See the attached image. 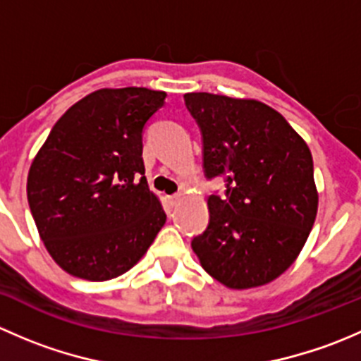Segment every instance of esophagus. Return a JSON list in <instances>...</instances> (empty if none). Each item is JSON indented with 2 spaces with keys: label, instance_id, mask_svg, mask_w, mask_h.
<instances>
[{
  "label": "esophagus",
  "instance_id": "34e87169",
  "mask_svg": "<svg viewBox=\"0 0 361 361\" xmlns=\"http://www.w3.org/2000/svg\"><path fill=\"white\" fill-rule=\"evenodd\" d=\"M180 201H181V194H174V195H171V197H169L171 206H176V204Z\"/></svg>",
  "mask_w": 361,
  "mask_h": 361
}]
</instances>
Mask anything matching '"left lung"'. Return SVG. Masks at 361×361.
Segmentation results:
<instances>
[{
	"label": "left lung",
	"instance_id": "left-lung-1",
	"mask_svg": "<svg viewBox=\"0 0 361 361\" xmlns=\"http://www.w3.org/2000/svg\"><path fill=\"white\" fill-rule=\"evenodd\" d=\"M204 143L207 178L227 176L207 199L209 225L192 241L202 269L231 290L274 281L297 260L316 213L307 143L281 113L257 99L185 94Z\"/></svg>",
	"mask_w": 361,
	"mask_h": 361
}]
</instances>
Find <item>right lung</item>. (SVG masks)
<instances>
[{
	"label": "right lung",
	"mask_w": 361,
	"mask_h": 361,
	"mask_svg": "<svg viewBox=\"0 0 361 361\" xmlns=\"http://www.w3.org/2000/svg\"><path fill=\"white\" fill-rule=\"evenodd\" d=\"M166 92H90L56 122L32 159L27 202L43 245L68 274L108 281L147 253L166 224L145 174L143 127Z\"/></svg>",
	"instance_id": "obj_1"
}]
</instances>
